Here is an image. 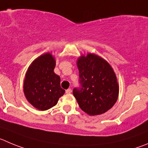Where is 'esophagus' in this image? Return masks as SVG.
Masks as SVG:
<instances>
[{
  "label": "esophagus",
  "instance_id": "esophagus-1",
  "mask_svg": "<svg viewBox=\"0 0 148 148\" xmlns=\"http://www.w3.org/2000/svg\"><path fill=\"white\" fill-rule=\"evenodd\" d=\"M71 92V88H69V89H67L66 90V93H70Z\"/></svg>",
  "mask_w": 148,
  "mask_h": 148
}]
</instances>
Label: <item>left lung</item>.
Listing matches in <instances>:
<instances>
[{
    "label": "left lung",
    "mask_w": 148,
    "mask_h": 148,
    "mask_svg": "<svg viewBox=\"0 0 148 148\" xmlns=\"http://www.w3.org/2000/svg\"><path fill=\"white\" fill-rule=\"evenodd\" d=\"M79 87L73 90L81 110L90 115L108 111L118 100L119 88L110 65L94 54L77 60Z\"/></svg>",
    "instance_id": "obj_1"
}]
</instances>
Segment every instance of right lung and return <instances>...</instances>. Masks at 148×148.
<instances>
[{"label": "right lung", "mask_w": 148, "mask_h": 148, "mask_svg": "<svg viewBox=\"0 0 148 148\" xmlns=\"http://www.w3.org/2000/svg\"><path fill=\"white\" fill-rule=\"evenodd\" d=\"M55 60L49 53L36 59L27 69L25 79L24 93L34 107L39 110H49L57 104L65 93L60 87V78L55 74Z\"/></svg>", "instance_id": "add662e5"}]
</instances>
